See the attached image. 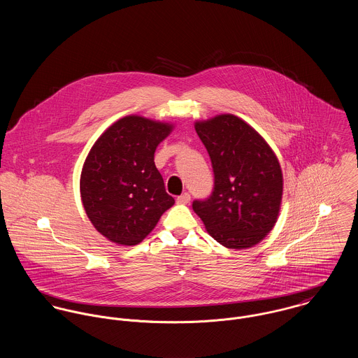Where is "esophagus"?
I'll return each mask as SVG.
<instances>
[{"label":"esophagus","instance_id":"obj_1","mask_svg":"<svg viewBox=\"0 0 358 358\" xmlns=\"http://www.w3.org/2000/svg\"><path fill=\"white\" fill-rule=\"evenodd\" d=\"M190 194L189 193H183V194H180L178 199H176V203L178 204H189L190 203Z\"/></svg>","mask_w":358,"mask_h":358}]
</instances>
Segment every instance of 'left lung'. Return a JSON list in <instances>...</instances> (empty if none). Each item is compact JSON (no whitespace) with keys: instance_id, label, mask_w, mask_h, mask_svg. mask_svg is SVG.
Here are the masks:
<instances>
[{"instance_id":"left-lung-1","label":"left lung","mask_w":358,"mask_h":358,"mask_svg":"<svg viewBox=\"0 0 358 358\" xmlns=\"http://www.w3.org/2000/svg\"><path fill=\"white\" fill-rule=\"evenodd\" d=\"M213 169V190L193 209L223 247L251 248L274 227L282 199L280 162L266 141L241 118L216 115L196 122Z\"/></svg>"}]
</instances>
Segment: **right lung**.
Instances as JSON below:
<instances>
[{
	"label": "right lung",
	"mask_w": 358,
	"mask_h": 358,
	"mask_svg": "<svg viewBox=\"0 0 358 358\" xmlns=\"http://www.w3.org/2000/svg\"><path fill=\"white\" fill-rule=\"evenodd\" d=\"M171 131L169 124L128 115L106 129L92 146L80 190L90 220L107 240L139 244L175 204L154 164L157 146Z\"/></svg>",
	"instance_id": "add662e5"
}]
</instances>
